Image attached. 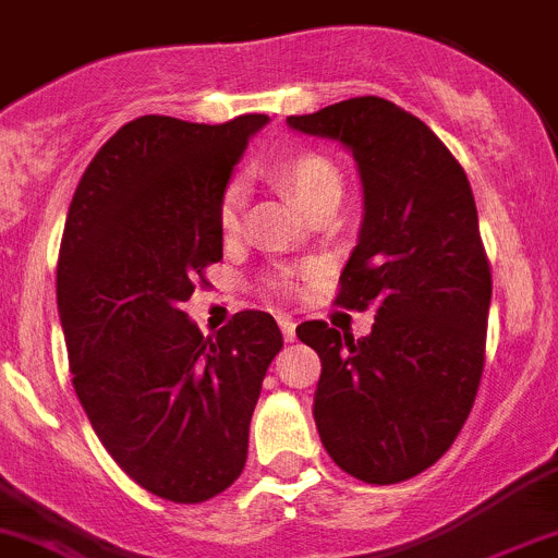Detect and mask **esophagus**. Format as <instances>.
<instances>
[{"instance_id":"obj_1","label":"esophagus","mask_w":558,"mask_h":558,"mask_svg":"<svg viewBox=\"0 0 558 558\" xmlns=\"http://www.w3.org/2000/svg\"><path fill=\"white\" fill-rule=\"evenodd\" d=\"M279 329H282L284 340L293 342L295 340V320L288 318V315H279Z\"/></svg>"}]
</instances>
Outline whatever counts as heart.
<instances>
[{
	"mask_svg": "<svg viewBox=\"0 0 558 558\" xmlns=\"http://www.w3.org/2000/svg\"><path fill=\"white\" fill-rule=\"evenodd\" d=\"M274 177L288 187L295 196V202L304 207L306 216H313L315 209L329 207V204H340L342 198V173L335 162L329 160L320 151H295L288 155L284 160H279L274 166ZM243 204H245V191L240 182L223 191L221 196V209H218V221L227 234L238 232L240 218H243ZM295 274L293 270H279V274L270 279L276 290H290L293 288Z\"/></svg>",
	"mask_w": 558,
	"mask_h": 558,
	"instance_id": "obj_1",
	"label": "heart"
}]
</instances>
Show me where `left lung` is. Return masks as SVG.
<instances>
[{
	"mask_svg": "<svg viewBox=\"0 0 558 558\" xmlns=\"http://www.w3.org/2000/svg\"><path fill=\"white\" fill-rule=\"evenodd\" d=\"M288 124L354 155L365 213L335 304L376 313L360 340L324 320L295 329L320 356L315 426L349 476L407 482L453 446L482 381L493 276L473 191L446 143L379 96Z\"/></svg>",
	"mask_w": 558,
	"mask_h": 558,
	"instance_id": "obj_1",
	"label": "left lung"
}]
</instances>
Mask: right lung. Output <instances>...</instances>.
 <instances>
[{
    "mask_svg": "<svg viewBox=\"0 0 558 558\" xmlns=\"http://www.w3.org/2000/svg\"><path fill=\"white\" fill-rule=\"evenodd\" d=\"M268 116L191 124L141 116L82 173L58 259L71 376L96 437L126 476L173 504L234 484L282 331L238 313L204 337L182 313L223 257L221 196Z\"/></svg>",
    "mask_w": 558,
    "mask_h": 558,
    "instance_id": "right-lung-1",
    "label": "right lung"
}]
</instances>
